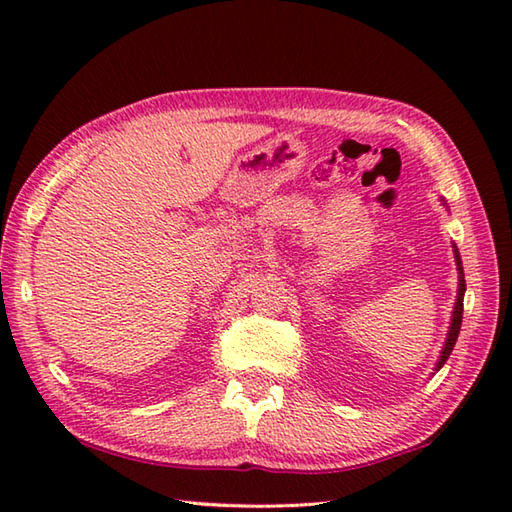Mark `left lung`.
Instances as JSON below:
<instances>
[{"label": "left lung", "instance_id": "8db88e82", "mask_svg": "<svg viewBox=\"0 0 512 512\" xmlns=\"http://www.w3.org/2000/svg\"><path fill=\"white\" fill-rule=\"evenodd\" d=\"M442 204L447 206V202L442 200ZM453 257H455V266H458V299H455V306H453V314H451V323H449V332H447V341H444V347L440 352V358L436 367H433V374L440 372L442 365L447 363V358L451 356L455 341H458V334L462 328V310H464V292H466V281H464V268H462V259H460V250L458 246L453 244Z\"/></svg>", "mask_w": 512, "mask_h": 512}]
</instances>
